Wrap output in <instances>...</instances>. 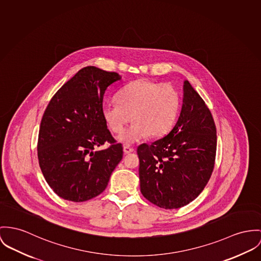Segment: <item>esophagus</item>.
I'll return each mask as SVG.
<instances>
[{"label":"esophagus","mask_w":261,"mask_h":261,"mask_svg":"<svg viewBox=\"0 0 261 261\" xmlns=\"http://www.w3.org/2000/svg\"><path fill=\"white\" fill-rule=\"evenodd\" d=\"M123 152H124V154H130V153L134 152V149H133L132 147H130V146L125 145V146L123 147Z\"/></svg>","instance_id":"1"}]
</instances>
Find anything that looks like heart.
<instances>
[{
	"label": "heart",
	"instance_id": "obj_1",
	"mask_svg": "<svg viewBox=\"0 0 261 261\" xmlns=\"http://www.w3.org/2000/svg\"><path fill=\"white\" fill-rule=\"evenodd\" d=\"M117 103L102 106L109 129L120 134L132 119L136 123L118 140L126 144L150 136L159 138L173 128L180 109V94L171 84L137 80L125 85L116 95Z\"/></svg>",
	"mask_w": 261,
	"mask_h": 261
}]
</instances>
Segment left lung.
Here are the masks:
<instances>
[{"mask_svg": "<svg viewBox=\"0 0 261 261\" xmlns=\"http://www.w3.org/2000/svg\"><path fill=\"white\" fill-rule=\"evenodd\" d=\"M179 119L169 134L137 149L142 195L166 210L194 201L210 180L217 129L210 109L188 81Z\"/></svg>", "mask_w": 261, "mask_h": 261, "instance_id": "obj_1", "label": "left lung"}]
</instances>
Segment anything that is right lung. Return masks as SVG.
I'll return each instance as SVG.
<instances>
[{
  "label": "right lung",
  "mask_w": 261,
  "mask_h": 261,
  "mask_svg": "<svg viewBox=\"0 0 261 261\" xmlns=\"http://www.w3.org/2000/svg\"><path fill=\"white\" fill-rule=\"evenodd\" d=\"M121 76L86 66L64 83L49 101L40 122L38 158L53 191L63 200L81 202L106 189L123 157L102 116L105 90ZM108 141V148H96Z\"/></svg>",
  "instance_id": "add662e5"
}]
</instances>
